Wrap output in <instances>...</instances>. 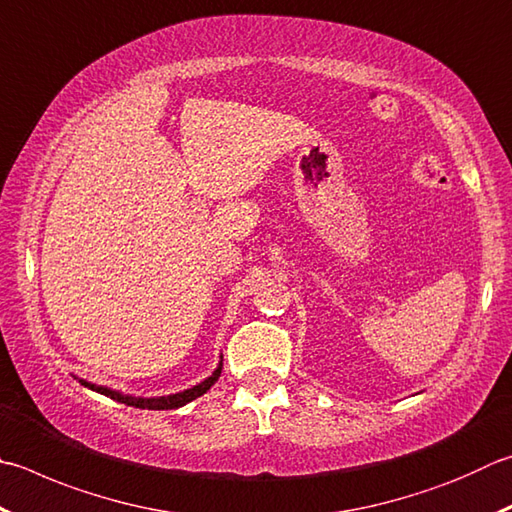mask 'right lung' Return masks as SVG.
I'll use <instances>...</instances> for the list:
<instances>
[{
    "mask_svg": "<svg viewBox=\"0 0 512 512\" xmlns=\"http://www.w3.org/2000/svg\"><path fill=\"white\" fill-rule=\"evenodd\" d=\"M221 367H224V362H219V367L212 371V376H208L203 383L194 385L190 389H185V392L179 394H170V396H156V398H143V396H129L123 392H116V389H109V387H102V385H94L89 383V380H82L80 378V385H85L89 389H94V392L102 394V396H109L114 398L118 403H125L129 407H138V410H179L185 403L194 401V398H199L208 392V389L217 383L219 376H221Z\"/></svg>",
    "mask_w": 512,
    "mask_h": 512,
    "instance_id": "1",
    "label": "right lung"
}]
</instances>
